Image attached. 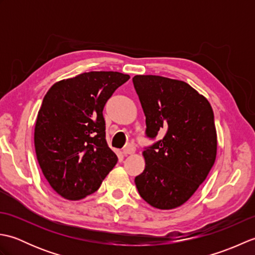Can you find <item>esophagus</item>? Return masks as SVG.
I'll use <instances>...</instances> for the list:
<instances>
[{
	"mask_svg": "<svg viewBox=\"0 0 255 255\" xmlns=\"http://www.w3.org/2000/svg\"><path fill=\"white\" fill-rule=\"evenodd\" d=\"M134 151H136V147H134L133 144L129 143V144H127V145H126V148L124 149L123 153H124L125 155H129V154H132V153H134Z\"/></svg>",
	"mask_w": 255,
	"mask_h": 255,
	"instance_id": "esophagus-1",
	"label": "esophagus"
}]
</instances>
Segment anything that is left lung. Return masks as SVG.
Wrapping results in <instances>:
<instances>
[{
  "instance_id": "8db88e82",
  "label": "left lung",
  "mask_w": 255,
  "mask_h": 255,
  "mask_svg": "<svg viewBox=\"0 0 255 255\" xmlns=\"http://www.w3.org/2000/svg\"><path fill=\"white\" fill-rule=\"evenodd\" d=\"M134 90L145 116V167L134 178L145 202L159 209L180 207L196 192L213 167L217 133L209 102L183 81L136 75Z\"/></svg>"
}]
</instances>
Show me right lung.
Returning a JSON list of instances; mask_svg holds the SVG:
<instances>
[{
  "instance_id": "obj_1",
  "label": "right lung",
  "mask_w": 255,
  "mask_h": 255,
  "mask_svg": "<svg viewBox=\"0 0 255 255\" xmlns=\"http://www.w3.org/2000/svg\"><path fill=\"white\" fill-rule=\"evenodd\" d=\"M128 74L92 71L53 84L44 97L35 126L38 163L63 198L93 194L117 163L108 147L103 110Z\"/></svg>"
}]
</instances>
